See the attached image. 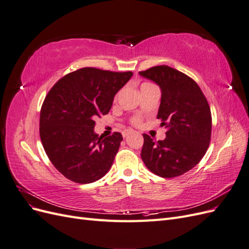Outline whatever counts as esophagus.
<instances>
[{"mask_svg": "<svg viewBox=\"0 0 249 249\" xmlns=\"http://www.w3.org/2000/svg\"><path fill=\"white\" fill-rule=\"evenodd\" d=\"M130 133H131L130 131H124V132L123 133V135H124V138H126V137H127V135H129Z\"/></svg>", "mask_w": 249, "mask_h": 249, "instance_id": "esophagus-1", "label": "esophagus"}]
</instances>
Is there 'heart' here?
I'll list each match as a JSON object with an SVG mask.
<instances>
[{
  "label": "heart",
  "instance_id": "1",
  "mask_svg": "<svg viewBox=\"0 0 249 249\" xmlns=\"http://www.w3.org/2000/svg\"><path fill=\"white\" fill-rule=\"evenodd\" d=\"M144 84H146V83H144ZM132 124H133L134 125H138V124H140V118L134 117V118L132 119Z\"/></svg>",
  "mask_w": 249,
  "mask_h": 249
}]
</instances>
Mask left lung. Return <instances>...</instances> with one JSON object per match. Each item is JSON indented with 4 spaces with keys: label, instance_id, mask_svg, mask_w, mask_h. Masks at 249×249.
Wrapping results in <instances>:
<instances>
[{
    "label": "left lung",
    "instance_id": "obj_1",
    "mask_svg": "<svg viewBox=\"0 0 249 249\" xmlns=\"http://www.w3.org/2000/svg\"><path fill=\"white\" fill-rule=\"evenodd\" d=\"M139 73L160 86L157 118L167 129L164 140L155 141L143 134L142 161L159 177L182 176L199 163L210 145V105L196 82L170 66L158 65Z\"/></svg>",
    "mask_w": 249,
    "mask_h": 249
}]
</instances>
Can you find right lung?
<instances>
[{
  "instance_id": "1",
  "label": "right lung",
  "mask_w": 249,
  "mask_h": 249,
  "mask_svg": "<svg viewBox=\"0 0 249 249\" xmlns=\"http://www.w3.org/2000/svg\"><path fill=\"white\" fill-rule=\"evenodd\" d=\"M132 71L83 67L60 79L44 99L39 135L55 168L72 182L89 184L103 178L118 152L122 134L99 137L95 118L106 115Z\"/></svg>"
}]
</instances>
